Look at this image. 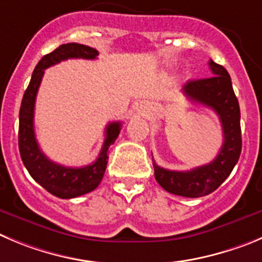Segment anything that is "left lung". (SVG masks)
<instances>
[{
	"label": "left lung",
	"instance_id": "1",
	"mask_svg": "<svg viewBox=\"0 0 262 262\" xmlns=\"http://www.w3.org/2000/svg\"><path fill=\"white\" fill-rule=\"evenodd\" d=\"M213 76L189 81L182 93L194 103L213 110L220 117L224 143L219 155L209 164L186 172L169 170L156 165L155 178L168 192L180 196L200 198L211 194L230 176L242 151L241 110L231 85L230 75L222 66L209 60Z\"/></svg>",
	"mask_w": 262,
	"mask_h": 262
}]
</instances>
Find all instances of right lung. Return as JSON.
Returning <instances> with one entry per match:
<instances>
[{"label": "right lung", "instance_id": "obj_1", "mask_svg": "<svg viewBox=\"0 0 262 262\" xmlns=\"http://www.w3.org/2000/svg\"><path fill=\"white\" fill-rule=\"evenodd\" d=\"M98 51L90 46L81 43H64L50 54L41 58L32 73L28 88L24 92L19 111V133L18 142L21 160L26 165L31 177L41 185L46 191L60 199H71L88 194L97 189L103 178L104 170L108 161V148L116 141L121 129V123H110L106 126V138L102 145V150L97 160L92 164L81 168H70L57 164L46 158L36 141L35 125V103L38 88L46 68L58 64L62 60L81 58V59H95Z\"/></svg>", "mask_w": 262, "mask_h": 262}]
</instances>
